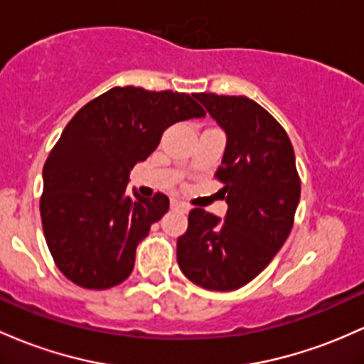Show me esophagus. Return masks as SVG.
Returning <instances> with one entry per match:
<instances>
[{
	"mask_svg": "<svg viewBox=\"0 0 364 364\" xmlns=\"http://www.w3.org/2000/svg\"><path fill=\"white\" fill-rule=\"evenodd\" d=\"M171 207H173V209H176V210H181V213H188V210H190L188 203L179 202V200H173V202H171Z\"/></svg>",
	"mask_w": 364,
	"mask_h": 364,
	"instance_id": "1",
	"label": "esophagus"
}]
</instances>
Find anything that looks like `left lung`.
Returning <instances> with one entry per match:
<instances>
[{"instance_id": "1", "label": "left lung", "mask_w": 364, "mask_h": 364, "mask_svg": "<svg viewBox=\"0 0 364 364\" xmlns=\"http://www.w3.org/2000/svg\"><path fill=\"white\" fill-rule=\"evenodd\" d=\"M226 134L215 178L225 183V218L193 209L178 238L190 282L230 292L257 277L283 247L301 198L294 146L269 112L245 97L193 95Z\"/></svg>"}]
</instances>
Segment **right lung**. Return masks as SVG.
<instances>
[{"label": "right lung", "mask_w": 364, "mask_h": 364, "mask_svg": "<svg viewBox=\"0 0 364 364\" xmlns=\"http://www.w3.org/2000/svg\"><path fill=\"white\" fill-rule=\"evenodd\" d=\"M205 117L190 95L112 87L86 103L43 167L41 221L55 264L75 285L103 290L134 267L136 247L169 198L126 193L129 173L176 122Z\"/></svg>", "instance_id": "right-lung-1"}]
</instances>
